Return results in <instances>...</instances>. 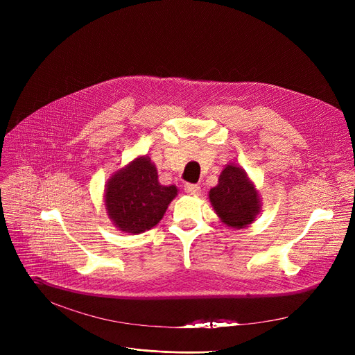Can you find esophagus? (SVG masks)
<instances>
[{
  "instance_id": "1",
  "label": "esophagus",
  "mask_w": 355,
  "mask_h": 355,
  "mask_svg": "<svg viewBox=\"0 0 355 355\" xmlns=\"http://www.w3.org/2000/svg\"><path fill=\"white\" fill-rule=\"evenodd\" d=\"M184 190H185V193L191 194V196H198V194L201 193L200 185H197V184H190V182H187V184L184 185Z\"/></svg>"
}]
</instances>
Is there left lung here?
<instances>
[{
  "label": "left lung",
  "instance_id": "1",
  "mask_svg": "<svg viewBox=\"0 0 355 355\" xmlns=\"http://www.w3.org/2000/svg\"><path fill=\"white\" fill-rule=\"evenodd\" d=\"M210 201L218 217L229 227L241 229L254 221L259 213V197L240 166L227 165L218 184L210 190Z\"/></svg>",
  "mask_w": 355,
  "mask_h": 355
}]
</instances>
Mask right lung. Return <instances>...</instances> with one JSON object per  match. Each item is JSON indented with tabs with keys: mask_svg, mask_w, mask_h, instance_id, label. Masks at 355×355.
Segmentation results:
<instances>
[{
	"mask_svg": "<svg viewBox=\"0 0 355 355\" xmlns=\"http://www.w3.org/2000/svg\"><path fill=\"white\" fill-rule=\"evenodd\" d=\"M175 196V185H161L155 165L141 157L109 180L105 202L114 225L137 234L158 225Z\"/></svg>",
	"mask_w": 355,
	"mask_h": 355,
	"instance_id": "right-lung-1",
	"label": "right lung"
}]
</instances>
